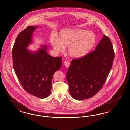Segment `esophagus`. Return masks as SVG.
<instances>
[{"instance_id":"obj_1","label":"esophagus","mask_w":130,"mask_h":130,"mask_svg":"<svg viewBox=\"0 0 130 130\" xmlns=\"http://www.w3.org/2000/svg\"><path fill=\"white\" fill-rule=\"evenodd\" d=\"M64 65L67 68H68L70 66V63L68 62H67V61H65L64 62Z\"/></svg>"}]
</instances>
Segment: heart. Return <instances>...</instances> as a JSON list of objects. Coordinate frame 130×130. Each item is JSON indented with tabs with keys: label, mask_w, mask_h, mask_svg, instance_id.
<instances>
[{
	"label": "heart",
	"mask_w": 130,
	"mask_h": 130,
	"mask_svg": "<svg viewBox=\"0 0 130 130\" xmlns=\"http://www.w3.org/2000/svg\"><path fill=\"white\" fill-rule=\"evenodd\" d=\"M53 48L58 52H63L68 47L69 55L73 58L81 59L88 55L96 42L95 34L82 29L62 30L60 38L55 36L51 39Z\"/></svg>",
	"instance_id": "b5f03b06"
}]
</instances>
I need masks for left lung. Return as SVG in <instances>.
Segmentation results:
<instances>
[{"instance_id": "obj_1", "label": "left lung", "mask_w": 130, "mask_h": 130, "mask_svg": "<svg viewBox=\"0 0 130 130\" xmlns=\"http://www.w3.org/2000/svg\"><path fill=\"white\" fill-rule=\"evenodd\" d=\"M114 58L111 41L104 35L94 51L81 59H73L67 73L71 96L82 100L95 95L109 74Z\"/></svg>"}]
</instances>
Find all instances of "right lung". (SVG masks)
<instances>
[{"mask_svg":"<svg viewBox=\"0 0 130 130\" xmlns=\"http://www.w3.org/2000/svg\"><path fill=\"white\" fill-rule=\"evenodd\" d=\"M37 26H29L17 36L12 50L14 70L23 88L40 98L50 94L53 75L62 67V58L49 55L46 45L37 51L27 49Z\"/></svg>","mask_w":130,"mask_h":130,"instance_id":"obj_1","label":"right lung"}]
</instances>
